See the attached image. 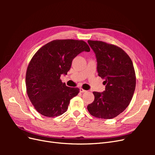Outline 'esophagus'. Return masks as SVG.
I'll list each match as a JSON object with an SVG mask.
<instances>
[{
	"instance_id": "obj_1",
	"label": "esophagus",
	"mask_w": 155,
	"mask_h": 155,
	"mask_svg": "<svg viewBox=\"0 0 155 155\" xmlns=\"http://www.w3.org/2000/svg\"><path fill=\"white\" fill-rule=\"evenodd\" d=\"M79 91H80V92H81V93H84V92H87V91L84 90V89H83L81 88H79Z\"/></svg>"
}]
</instances>
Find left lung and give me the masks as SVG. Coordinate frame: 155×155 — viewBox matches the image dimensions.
I'll list each match as a JSON object with an SVG mask.
<instances>
[{
	"label": "left lung",
	"instance_id": "1",
	"mask_svg": "<svg viewBox=\"0 0 155 155\" xmlns=\"http://www.w3.org/2000/svg\"><path fill=\"white\" fill-rule=\"evenodd\" d=\"M97 61L98 76L104 79L105 90L93 92L94 100L87 109L96 118L112 119L124 112L132 100L136 75L129 56L118 46L98 41H88Z\"/></svg>",
	"mask_w": 155,
	"mask_h": 155
}]
</instances>
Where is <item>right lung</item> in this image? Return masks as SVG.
<instances>
[{
    "mask_svg": "<svg viewBox=\"0 0 155 155\" xmlns=\"http://www.w3.org/2000/svg\"><path fill=\"white\" fill-rule=\"evenodd\" d=\"M83 51H90L85 41L54 40L41 47L32 58L26 74V91L41 114L47 117L63 114L70 100L78 94V88L66 86L60 77L67 74L72 60Z\"/></svg>",
    "mask_w": 155,
    "mask_h": 155,
    "instance_id": "1",
    "label": "right lung"
}]
</instances>
